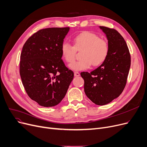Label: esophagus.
<instances>
[{
  "mask_svg": "<svg viewBox=\"0 0 147 147\" xmlns=\"http://www.w3.org/2000/svg\"><path fill=\"white\" fill-rule=\"evenodd\" d=\"M80 75V74L78 72H74V76H79Z\"/></svg>",
  "mask_w": 147,
  "mask_h": 147,
  "instance_id": "1",
  "label": "esophagus"
}]
</instances>
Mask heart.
<instances>
[{"instance_id":"heart-1","label":"heart","mask_w":147,"mask_h":147,"mask_svg":"<svg viewBox=\"0 0 147 147\" xmlns=\"http://www.w3.org/2000/svg\"><path fill=\"white\" fill-rule=\"evenodd\" d=\"M73 46L63 42L60 48L62 57L68 64L74 61L76 51L81 50L82 59L70 65L74 71H81L91 65L98 66L105 62L108 56L109 47L108 42L99 38L97 34L88 31L80 33L73 39Z\"/></svg>"}]
</instances>
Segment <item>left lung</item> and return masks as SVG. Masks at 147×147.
<instances>
[{"instance_id":"1","label":"left lung","mask_w":147,"mask_h":147,"mask_svg":"<svg viewBox=\"0 0 147 147\" xmlns=\"http://www.w3.org/2000/svg\"><path fill=\"white\" fill-rule=\"evenodd\" d=\"M109 47L104 63L90 73L82 72L86 96L97 105H104L119 96L126 85L131 64L130 54L123 37L115 29L100 26Z\"/></svg>"}]
</instances>
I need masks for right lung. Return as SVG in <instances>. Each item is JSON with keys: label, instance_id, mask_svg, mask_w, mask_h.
Wrapping results in <instances>:
<instances>
[{"label": "right lung", "instance_id": "add662e5", "mask_svg": "<svg viewBox=\"0 0 147 147\" xmlns=\"http://www.w3.org/2000/svg\"><path fill=\"white\" fill-rule=\"evenodd\" d=\"M69 27L39 30L23 45L20 74L30 98L44 107L58 105L64 98L74 74L61 59L60 48Z\"/></svg>", "mask_w": 147, "mask_h": 147}]
</instances>
